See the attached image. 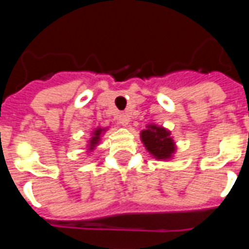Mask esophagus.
<instances>
[{
    "label": "esophagus",
    "mask_w": 249,
    "mask_h": 249,
    "mask_svg": "<svg viewBox=\"0 0 249 249\" xmlns=\"http://www.w3.org/2000/svg\"><path fill=\"white\" fill-rule=\"evenodd\" d=\"M117 120L123 126H128L129 121H130V116H129L128 113H120L119 117H117Z\"/></svg>",
    "instance_id": "obj_1"
}]
</instances>
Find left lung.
Here are the masks:
<instances>
[{
  "instance_id": "left-lung-1",
  "label": "left lung",
  "mask_w": 249,
  "mask_h": 249,
  "mask_svg": "<svg viewBox=\"0 0 249 249\" xmlns=\"http://www.w3.org/2000/svg\"><path fill=\"white\" fill-rule=\"evenodd\" d=\"M140 136L143 146L154 159L160 161L170 160L173 159L174 154L177 152V146L170 134V130L161 125H146V129L141 132Z\"/></svg>"
}]
</instances>
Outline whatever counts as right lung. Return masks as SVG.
Here are the masks:
<instances>
[{
    "label": "right lung",
    "instance_id": "1",
    "mask_svg": "<svg viewBox=\"0 0 249 249\" xmlns=\"http://www.w3.org/2000/svg\"><path fill=\"white\" fill-rule=\"evenodd\" d=\"M107 129L108 128H101V126H98V128L94 129L93 132H91V137H90L89 141H88V144H86V150H88V152H91L95 150V147H97L98 144H99V142H101L102 136L107 132Z\"/></svg>",
    "mask_w": 249,
    "mask_h": 249
}]
</instances>
